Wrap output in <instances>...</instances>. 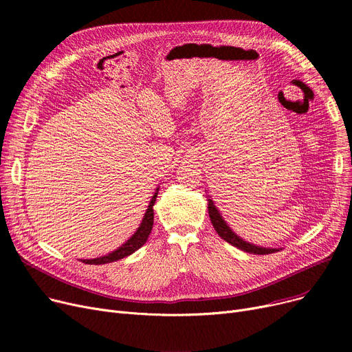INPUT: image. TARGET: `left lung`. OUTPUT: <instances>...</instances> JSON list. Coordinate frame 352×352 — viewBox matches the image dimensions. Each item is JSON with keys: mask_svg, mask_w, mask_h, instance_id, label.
<instances>
[{"mask_svg": "<svg viewBox=\"0 0 352 352\" xmlns=\"http://www.w3.org/2000/svg\"><path fill=\"white\" fill-rule=\"evenodd\" d=\"M208 214H210V218H211V224L214 227V230L217 231V234L226 239L227 243H230L231 245L243 250L245 252H250V254H256V255H267V254H272V252H276L280 251V248H264V247H258V245H254V244H250L247 241H244L243 238H239L224 221V218L221 217V214L218 212L217 207L214 206L212 199H208Z\"/></svg>", "mask_w": 352, "mask_h": 352, "instance_id": "obj_1", "label": "left lung"}]
</instances>
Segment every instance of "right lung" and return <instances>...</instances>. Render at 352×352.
<instances>
[{
	"label": "right lung",
	"instance_id": "add662e5",
	"mask_svg": "<svg viewBox=\"0 0 352 352\" xmlns=\"http://www.w3.org/2000/svg\"><path fill=\"white\" fill-rule=\"evenodd\" d=\"M158 195V188L155 191V194L153 195V199L150 201V206H148L146 211H145V215L142 218V223L140 224L138 230L134 232V235L128 239V241L125 244H122L120 248H117L116 251L109 252L104 256H100V258H94V260H81L82 263L85 264H92V265H101V264H108V263H114V261H118L121 260V258L124 256H128L131 255L133 252H135L138 248H141L148 239V235L151 234V230H153V224H154V202H155V198Z\"/></svg>",
	"mask_w": 352,
	"mask_h": 352
}]
</instances>
